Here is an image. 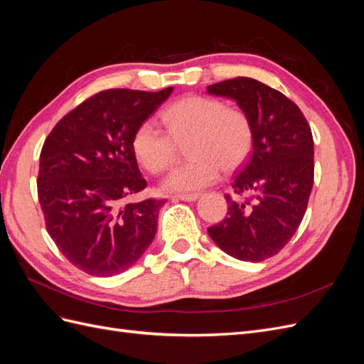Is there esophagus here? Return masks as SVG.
I'll list each match as a JSON object with an SVG mask.
<instances>
[{
	"label": "esophagus",
	"instance_id": "obj_1",
	"mask_svg": "<svg viewBox=\"0 0 364 364\" xmlns=\"http://www.w3.org/2000/svg\"><path fill=\"white\" fill-rule=\"evenodd\" d=\"M200 194L199 193H191V194H178L174 196L173 199L174 200H183V202H196L197 199H199Z\"/></svg>",
	"mask_w": 364,
	"mask_h": 364
}]
</instances>
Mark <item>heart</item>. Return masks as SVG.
Returning <instances> with one entry per match:
<instances>
[{"instance_id": "1", "label": "heart", "mask_w": 364, "mask_h": 364, "mask_svg": "<svg viewBox=\"0 0 364 364\" xmlns=\"http://www.w3.org/2000/svg\"><path fill=\"white\" fill-rule=\"evenodd\" d=\"M164 132L155 121L136 127L132 149L150 173L170 168L186 144L188 161L174 168L162 188L170 193H191L214 183L222 168L234 171L243 164L253 144L249 117L240 109L226 107L217 98L190 95L170 105L161 115Z\"/></svg>"}]
</instances>
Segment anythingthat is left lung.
<instances>
[{"label":"left lung","mask_w":364,"mask_h":364,"mask_svg":"<svg viewBox=\"0 0 364 364\" xmlns=\"http://www.w3.org/2000/svg\"><path fill=\"white\" fill-rule=\"evenodd\" d=\"M206 92L234 100L252 124V153L226 196L228 215L208 228L228 255L259 262L289 243L306 211L314 179V142L301 109L273 87L249 77L209 85Z\"/></svg>","instance_id":"obj_1"}]
</instances>
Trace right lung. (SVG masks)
<instances>
[{"mask_svg": "<svg viewBox=\"0 0 364 364\" xmlns=\"http://www.w3.org/2000/svg\"><path fill=\"white\" fill-rule=\"evenodd\" d=\"M173 92L107 90L65 115L41 151L38 197L63 257L92 277H114L156 235L164 200L124 203L146 188L132 149L136 127Z\"/></svg>", "mask_w": 364, "mask_h": 364, "instance_id": "1", "label": "right lung"}]
</instances>
